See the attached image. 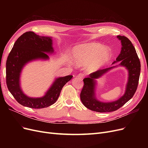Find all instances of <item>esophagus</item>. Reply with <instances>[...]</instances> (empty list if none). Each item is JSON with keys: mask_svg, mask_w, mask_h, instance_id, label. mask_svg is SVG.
Here are the masks:
<instances>
[{"mask_svg": "<svg viewBox=\"0 0 148 148\" xmlns=\"http://www.w3.org/2000/svg\"><path fill=\"white\" fill-rule=\"evenodd\" d=\"M84 75L83 73H79V74H78V78H83L84 77Z\"/></svg>", "mask_w": 148, "mask_h": 148, "instance_id": "esophagus-1", "label": "esophagus"}]
</instances>
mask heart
<instances>
[{
	"mask_svg": "<svg viewBox=\"0 0 148 148\" xmlns=\"http://www.w3.org/2000/svg\"><path fill=\"white\" fill-rule=\"evenodd\" d=\"M73 56L78 64H88V68L93 70L104 64L111 56L110 50L98 43L86 44L75 49Z\"/></svg>",
	"mask_w": 148,
	"mask_h": 148,
	"instance_id": "heart-1",
	"label": "heart"
}]
</instances>
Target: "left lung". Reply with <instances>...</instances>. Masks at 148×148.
<instances>
[{
	"label": "left lung",
	"instance_id": "8db88e82",
	"mask_svg": "<svg viewBox=\"0 0 148 148\" xmlns=\"http://www.w3.org/2000/svg\"><path fill=\"white\" fill-rule=\"evenodd\" d=\"M122 42V50L116 60L112 64L120 61V65L127 67L129 71V78L125 95L117 101L112 102H101L97 101L95 95V81L94 79L100 77L102 74L114 66L100 69L84 78V85L80 93V99L83 105L88 109L97 112H109L117 110L127 102L135 95L139 83L141 64L136 51L133 44L128 38L124 36H118Z\"/></svg>",
	"mask_w": 148,
	"mask_h": 148
}]
</instances>
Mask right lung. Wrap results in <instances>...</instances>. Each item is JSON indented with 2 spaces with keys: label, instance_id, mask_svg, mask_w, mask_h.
Segmentation results:
<instances>
[{
  "label": "right lung",
  "instance_id": "obj_1",
  "mask_svg": "<svg viewBox=\"0 0 148 148\" xmlns=\"http://www.w3.org/2000/svg\"><path fill=\"white\" fill-rule=\"evenodd\" d=\"M45 52H52V39L40 36L33 31L23 33L17 39L6 62V83L8 90L21 105L33 109H41L52 105L59 98L64 85L72 75L57 78L46 95L41 98H31L25 95L19 84V77L23 66L29 61L48 59Z\"/></svg>",
  "mask_w": 148,
  "mask_h": 148
}]
</instances>
